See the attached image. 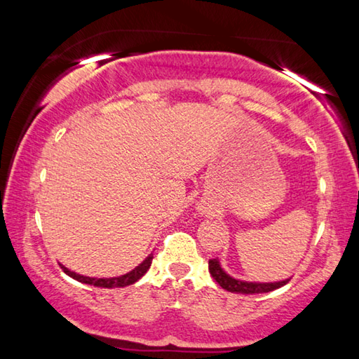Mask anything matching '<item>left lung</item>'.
I'll use <instances>...</instances> for the list:
<instances>
[{
    "label": "left lung",
    "mask_w": 359,
    "mask_h": 359,
    "mask_svg": "<svg viewBox=\"0 0 359 359\" xmlns=\"http://www.w3.org/2000/svg\"><path fill=\"white\" fill-rule=\"evenodd\" d=\"M209 272L210 276L214 277V280L220 285L223 290L231 291V293H241V294L269 293V291H274L277 288L283 287V285H287L290 280V278H287V280L274 282V283H257V282L238 280V278H233L222 269L220 261L217 258L209 259Z\"/></svg>",
    "instance_id": "8db88e82"
}]
</instances>
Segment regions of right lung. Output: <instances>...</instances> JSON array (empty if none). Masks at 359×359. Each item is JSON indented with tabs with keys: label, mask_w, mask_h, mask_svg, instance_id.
I'll return each instance as SVG.
<instances>
[{
	"label": "right lung",
	"mask_w": 359,
	"mask_h": 359,
	"mask_svg": "<svg viewBox=\"0 0 359 359\" xmlns=\"http://www.w3.org/2000/svg\"><path fill=\"white\" fill-rule=\"evenodd\" d=\"M151 259H154V255H149V257L145 258L141 264L135 267V269L128 272V274H125L121 277H112V278L85 277V276H81V274H76V272L69 271L68 267H65V266H62V269L65 271V274H68L69 277H72L77 282L93 285V287H100V288H123V287H128V285H133L135 282H137L139 278H141L145 274V272L149 271V267L151 264Z\"/></svg>",
	"instance_id": "add662e5"
}]
</instances>
